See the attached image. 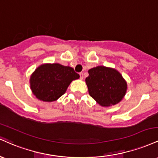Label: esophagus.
Here are the masks:
<instances>
[{"label": "esophagus", "mask_w": 158, "mask_h": 158, "mask_svg": "<svg viewBox=\"0 0 158 158\" xmlns=\"http://www.w3.org/2000/svg\"><path fill=\"white\" fill-rule=\"evenodd\" d=\"M79 75H80L81 79H84V74H83V73H79Z\"/></svg>", "instance_id": "esophagus-1"}]
</instances>
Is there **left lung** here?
Listing matches in <instances>:
<instances>
[{
  "mask_svg": "<svg viewBox=\"0 0 158 158\" xmlns=\"http://www.w3.org/2000/svg\"><path fill=\"white\" fill-rule=\"evenodd\" d=\"M85 79L88 93L99 106L109 107L120 102L127 91L126 81L116 69L97 66L88 70Z\"/></svg>",
  "mask_w": 158,
  "mask_h": 158,
  "instance_id": "left-lung-1",
  "label": "left lung"
}]
</instances>
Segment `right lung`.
Returning a JSON list of instances; mask_svg holds the SVG:
<instances>
[{
  "instance_id": "add662e5",
  "label": "right lung",
  "mask_w": 158,
  "mask_h": 158,
  "mask_svg": "<svg viewBox=\"0 0 158 158\" xmlns=\"http://www.w3.org/2000/svg\"><path fill=\"white\" fill-rule=\"evenodd\" d=\"M79 79L73 68L59 63L42 64L30 76L32 94L43 102H53L66 92L72 81Z\"/></svg>"
}]
</instances>
